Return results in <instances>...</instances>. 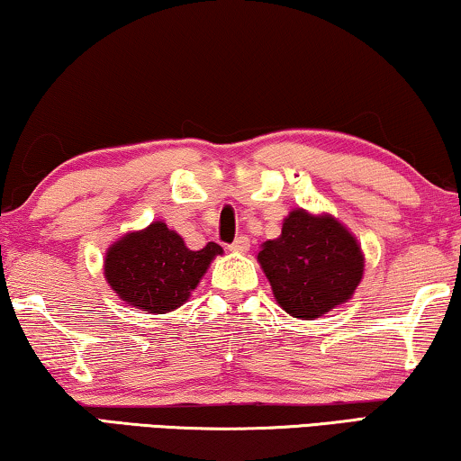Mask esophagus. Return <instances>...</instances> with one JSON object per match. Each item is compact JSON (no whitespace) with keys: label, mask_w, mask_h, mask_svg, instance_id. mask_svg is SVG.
<instances>
[{"label":"esophagus","mask_w":461,"mask_h":461,"mask_svg":"<svg viewBox=\"0 0 461 461\" xmlns=\"http://www.w3.org/2000/svg\"><path fill=\"white\" fill-rule=\"evenodd\" d=\"M250 249V240L246 238V236H238L236 240H233V242L230 244V250L231 252H246Z\"/></svg>","instance_id":"34e87169"}]
</instances>
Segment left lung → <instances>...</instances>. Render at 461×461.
I'll return each instance as SVG.
<instances>
[{"label": "left lung", "instance_id": "obj_1", "mask_svg": "<svg viewBox=\"0 0 461 461\" xmlns=\"http://www.w3.org/2000/svg\"><path fill=\"white\" fill-rule=\"evenodd\" d=\"M258 263L276 301L298 320H315L347 303L363 276L357 240L334 217L303 209L284 219L280 238L263 244Z\"/></svg>", "mask_w": 461, "mask_h": 461}]
</instances>
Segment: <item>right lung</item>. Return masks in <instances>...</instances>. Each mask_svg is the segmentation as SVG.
<instances>
[{
  "mask_svg": "<svg viewBox=\"0 0 461 461\" xmlns=\"http://www.w3.org/2000/svg\"><path fill=\"white\" fill-rule=\"evenodd\" d=\"M221 252L223 249L215 242L190 250L184 238L165 223L154 221L144 231L127 233L110 246L104 274L127 304L165 313L187 301L212 258Z\"/></svg>",
  "mask_w": 461,
  "mask_h": 461,
  "instance_id": "obj_1",
  "label": "right lung"
}]
</instances>
